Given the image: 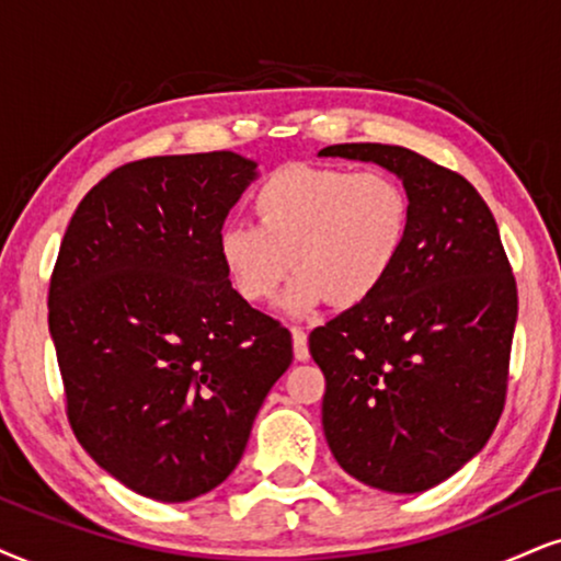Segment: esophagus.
Instances as JSON below:
<instances>
[{
    "instance_id": "esophagus-1",
    "label": "esophagus",
    "mask_w": 561,
    "mask_h": 561,
    "mask_svg": "<svg viewBox=\"0 0 561 561\" xmlns=\"http://www.w3.org/2000/svg\"><path fill=\"white\" fill-rule=\"evenodd\" d=\"M293 352H295V359H300V363H305V359L310 357L308 333L302 329H293Z\"/></svg>"
}]
</instances>
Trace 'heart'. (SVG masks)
Returning <instances> with one entry per match:
<instances>
[{
	"instance_id": "obj_1",
	"label": "heart",
	"mask_w": 561,
	"mask_h": 561,
	"mask_svg": "<svg viewBox=\"0 0 561 561\" xmlns=\"http://www.w3.org/2000/svg\"><path fill=\"white\" fill-rule=\"evenodd\" d=\"M251 211L256 225L219 228V264L251 305L272 302L295 268L285 295L295 316L325 300L354 308L378 295L411 232L407 188L380 170L282 165L253 188Z\"/></svg>"
}]
</instances>
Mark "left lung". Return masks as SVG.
Here are the masks:
<instances>
[{"label": "left lung", "mask_w": 561, "mask_h": 561, "mask_svg": "<svg viewBox=\"0 0 561 561\" xmlns=\"http://www.w3.org/2000/svg\"><path fill=\"white\" fill-rule=\"evenodd\" d=\"M318 154L391 170L411 198V232L391 279L308 339L325 378V439L363 484L424 492L484 448L505 409L513 268L492 211L463 175L396 145Z\"/></svg>", "instance_id": "left-lung-1"}]
</instances>
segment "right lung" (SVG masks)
Segmentation results:
<instances>
[{
  "instance_id": "obj_1",
  "label": "right lung",
  "mask_w": 561,
  "mask_h": 561,
  "mask_svg": "<svg viewBox=\"0 0 561 561\" xmlns=\"http://www.w3.org/2000/svg\"><path fill=\"white\" fill-rule=\"evenodd\" d=\"M256 175L236 152L126 162L64 232L48 331L69 424L141 497L188 502L222 484L293 363L289 331L232 289L217 256Z\"/></svg>"
}]
</instances>
